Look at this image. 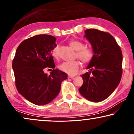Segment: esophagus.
I'll list each match as a JSON object with an SVG mask.
<instances>
[{
  "mask_svg": "<svg viewBox=\"0 0 134 134\" xmlns=\"http://www.w3.org/2000/svg\"><path fill=\"white\" fill-rule=\"evenodd\" d=\"M68 78H74V76H68Z\"/></svg>",
  "mask_w": 134,
  "mask_h": 134,
  "instance_id": "34e87169",
  "label": "esophagus"
}]
</instances>
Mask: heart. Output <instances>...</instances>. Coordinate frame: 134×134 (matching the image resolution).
Instances as JSON below:
<instances>
[{
  "label": "heart",
  "instance_id": "1",
  "mask_svg": "<svg viewBox=\"0 0 134 134\" xmlns=\"http://www.w3.org/2000/svg\"><path fill=\"white\" fill-rule=\"evenodd\" d=\"M70 46L76 51V57L84 63H88L92 60L94 52L91 48L85 47L82 42L78 40H71L69 41ZM52 55L55 58H58L59 55V46H57L52 49ZM80 67L79 60H76L72 62H64L59 66V69L70 75L76 74Z\"/></svg>",
  "mask_w": 134,
  "mask_h": 134
}]
</instances>
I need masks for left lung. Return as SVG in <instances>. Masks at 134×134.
Instances as JSON below:
<instances>
[{
	"label": "left lung",
	"mask_w": 134,
	"mask_h": 134,
	"mask_svg": "<svg viewBox=\"0 0 134 134\" xmlns=\"http://www.w3.org/2000/svg\"><path fill=\"white\" fill-rule=\"evenodd\" d=\"M85 33V37L92 46L94 56L87 68L91 71L81 76L83 83L79 91L87 99L98 102L107 98L120 83L122 73V52L109 33L95 29H87Z\"/></svg>",
	"instance_id": "1"
}]
</instances>
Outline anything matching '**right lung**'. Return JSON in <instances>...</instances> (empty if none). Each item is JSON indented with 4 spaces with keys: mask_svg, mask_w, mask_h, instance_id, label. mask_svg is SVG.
I'll return each instance as SVG.
<instances>
[{
    "mask_svg": "<svg viewBox=\"0 0 134 134\" xmlns=\"http://www.w3.org/2000/svg\"><path fill=\"white\" fill-rule=\"evenodd\" d=\"M56 38L49 35H38L24 40L16 49L12 66L15 85L22 96L36 105L52 101L60 91L61 83L68 77L55 68L51 51L57 46ZM52 68L49 76L46 67Z\"/></svg>",
    "mask_w": 134,
    "mask_h": 134,
    "instance_id": "obj_1",
    "label": "right lung"
}]
</instances>
